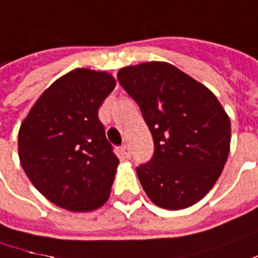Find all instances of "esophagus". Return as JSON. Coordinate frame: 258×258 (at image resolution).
Listing matches in <instances>:
<instances>
[{"label": "esophagus", "mask_w": 258, "mask_h": 258, "mask_svg": "<svg viewBox=\"0 0 258 258\" xmlns=\"http://www.w3.org/2000/svg\"><path fill=\"white\" fill-rule=\"evenodd\" d=\"M121 153L124 154L125 158H130L131 157V150H130V147L127 144H124V146H121Z\"/></svg>", "instance_id": "obj_1"}]
</instances>
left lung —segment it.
Returning <instances> with one entry per match:
<instances>
[{"label": "left lung", "instance_id": "left-lung-1", "mask_svg": "<svg viewBox=\"0 0 258 258\" xmlns=\"http://www.w3.org/2000/svg\"><path fill=\"white\" fill-rule=\"evenodd\" d=\"M118 83L137 102L154 141V154L137 167L156 206L187 209L218 180L230 153V118L207 87L167 62L118 71Z\"/></svg>", "mask_w": 258, "mask_h": 258}]
</instances>
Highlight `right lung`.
I'll return each instance as SVG.
<instances>
[{"label": "right lung", "instance_id": "obj_1", "mask_svg": "<svg viewBox=\"0 0 258 258\" xmlns=\"http://www.w3.org/2000/svg\"><path fill=\"white\" fill-rule=\"evenodd\" d=\"M114 87L110 74L77 68L49 85L20 127L24 171L58 207L93 211L110 197L118 158L98 108Z\"/></svg>", "mask_w": 258, "mask_h": 258}]
</instances>
